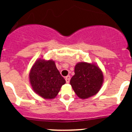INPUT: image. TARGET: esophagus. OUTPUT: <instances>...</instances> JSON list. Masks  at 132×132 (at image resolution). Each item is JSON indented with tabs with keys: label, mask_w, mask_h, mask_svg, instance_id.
Instances as JSON below:
<instances>
[{
	"label": "esophagus",
	"mask_w": 132,
	"mask_h": 132,
	"mask_svg": "<svg viewBox=\"0 0 132 132\" xmlns=\"http://www.w3.org/2000/svg\"><path fill=\"white\" fill-rule=\"evenodd\" d=\"M70 79H71V77L69 75V76H67L66 77H65V80H66V82H67V83H69L70 81Z\"/></svg>",
	"instance_id": "34e87169"
}]
</instances>
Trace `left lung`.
Masks as SVG:
<instances>
[{
    "mask_svg": "<svg viewBox=\"0 0 132 132\" xmlns=\"http://www.w3.org/2000/svg\"><path fill=\"white\" fill-rule=\"evenodd\" d=\"M103 82V74L98 67L88 63H79L70 84L79 98H87L99 91Z\"/></svg>",
    "mask_w": 132,
    "mask_h": 132,
    "instance_id": "8db88e82",
    "label": "left lung"
}]
</instances>
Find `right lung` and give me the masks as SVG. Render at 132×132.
I'll use <instances>...</instances> for the list:
<instances>
[{"mask_svg":"<svg viewBox=\"0 0 132 132\" xmlns=\"http://www.w3.org/2000/svg\"><path fill=\"white\" fill-rule=\"evenodd\" d=\"M30 80L35 93L46 99L55 97L65 83L53 61L40 59L36 61L30 71Z\"/></svg>","mask_w":132,"mask_h":132,"instance_id":"obj_1","label":"right lung"}]
</instances>
